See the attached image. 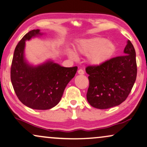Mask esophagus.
<instances>
[{"label": "esophagus", "mask_w": 147, "mask_h": 147, "mask_svg": "<svg viewBox=\"0 0 147 147\" xmlns=\"http://www.w3.org/2000/svg\"><path fill=\"white\" fill-rule=\"evenodd\" d=\"M78 73L79 74H80V75H83V74H84V71L83 69H80L78 71Z\"/></svg>", "instance_id": "obj_1"}]
</instances>
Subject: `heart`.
Returning a JSON list of instances; mask_svg holds the SVG:
<instances>
[{
    "instance_id": "b5f03b06",
    "label": "heart",
    "mask_w": 147,
    "mask_h": 147,
    "mask_svg": "<svg viewBox=\"0 0 147 147\" xmlns=\"http://www.w3.org/2000/svg\"><path fill=\"white\" fill-rule=\"evenodd\" d=\"M77 49L82 55H89V60L92 64L99 65L111 57L115 51L116 46L112 41L96 37L80 41L77 45ZM67 53L72 59L77 57L73 50L67 49Z\"/></svg>"
}]
</instances>
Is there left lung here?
I'll use <instances>...</instances> for the list:
<instances>
[{
	"mask_svg": "<svg viewBox=\"0 0 147 147\" xmlns=\"http://www.w3.org/2000/svg\"><path fill=\"white\" fill-rule=\"evenodd\" d=\"M89 76L86 97L89 104L98 109L120 105L129 95L137 74L136 52L128 40L124 55L112 58L99 65L86 68Z\"/></svg>",
	"mask_w": 147,
	"mask_h": 147,
	"instance_id": "1",
	"label": "left lung"
}]
</instances>
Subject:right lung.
<instances>
[{"label": "right lung", "instance_id": "add662e5", "mask_svg": "<svg viewBox=\"0 0 147 147\" xmlns=\"http://www.w3.org/2000/svg\"><path fill=\"white\" fill-rule=\"evenodd\" d=\"M43 34L39 29L29 31L17 44L11 67V80L19 100L35 110H48L59 103L64 90L75 76L78 67H65L53 61L37 66L25 59V41Z\"/></svg>", "mask_w": 147, "mask_h": 147}]
</instances>
